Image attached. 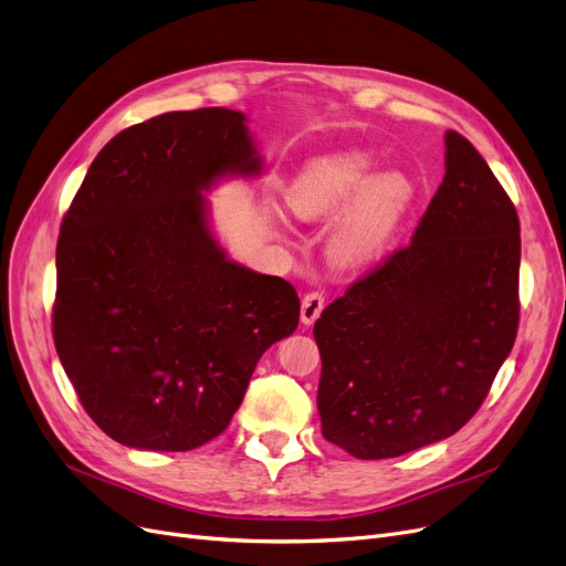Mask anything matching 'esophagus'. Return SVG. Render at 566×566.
<instances>
[{
	"mask_svg": "<svg viewBox=\"0 0 566 566\" xmlns=\"http://www.w3.org/2000/svg\"><path fill=\"white\" fill-rule=\"evenodd\" d=\"M323 306H325L323 293H318V290H314V293H306L302 300V323L312 325L321 316Z\"/></svg>",
	"mask_w": 566,
	"mask_h": 566,
	"instance_id": "1",
	"label": "esophagus"
}]
</instances>
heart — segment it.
Here are the masks:
<instances>
[{"label":"heart","mask_w":566,"mask_h":566,"mask_svg":"<svg viewBox=\"0 0 566 566\" xmlns=\"http://www.w3.org/2000/svg\"><path fill=\"white\" fill-rule=\"evenodd\" d=\"M373 165L366 153H333L306 165L285 193L300 219H325L349 205L331 235V256L339 266L375 260L397 233L413 198V186L401 172L368 179Z\"/></svg>","instance_id":"1"}]
</instances>
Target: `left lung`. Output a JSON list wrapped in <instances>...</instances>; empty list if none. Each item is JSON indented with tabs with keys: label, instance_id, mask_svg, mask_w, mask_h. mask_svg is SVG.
<instances>
[{
	"label": "left lung",
	"instance_id": "1",
	"mask_svg": "<svg viewBox=\"0 0 566 566\" xmlns=\"http://www.w3.org/2000/svg\"><path fill=\"white\" fill-rule=\"evenodd\" d=\"M520 325V217L486 160L447 132V175L410 243L314 325L321 432L354 458L455 434L484 403Z\"/></svg>",
	"mask_w": 566,
	"mask_h": 566
}]
</instances>
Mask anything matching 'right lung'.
<instances>
[{"label": "right lung", "instance_id": "add662e5", "mask_svg": "<svg viewBox=\"0 0 566 566\" xmlns=\"http://www.w3.org/2000/svg\"><path fill=\"white\" fill-rule=\"evenodd\" d=\"M260 167L243 113H163L101 148L63 217L54 345L87 416L125 447L219 437L262 354L297 328V290L227 260L205 217L202 191Z\"/></svg>", "mask_w": 566, "mask_h": 566}]
</instances>
